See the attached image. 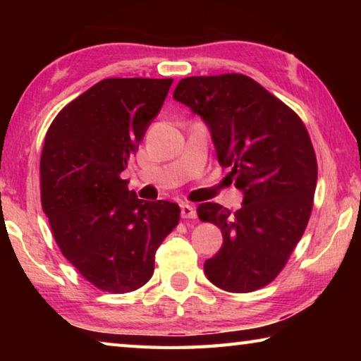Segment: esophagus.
Masks as SVG:
<instances>
[{
    "mask_svg": "<svg viewBox=\"0 0 361 361\" xmlns=\"http://www.w3.org/2000/svg\"><path fill=\"white\" fill-rule=\"evenodd\" d=\"M180 209H181V216H183V218H191V219H194L195 216H197V212H195V207L191 205V204H181Z\"/></svg>",
    "mask_w": 361,
    "mask_h": 361,
    "instance_id": "34e87169",
    "label": "esophagus"
}]
</instances>
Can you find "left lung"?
Here are the masks:
<instances>
[{"label":"left lung","mask_w":361,"mask_h":361,"mask_svg":"<svg viewBox=\"0 0 361 361\" xmlns=\"http://www.w3.org/2000/svg\"><path fill=\"white\" fill-rule=\"evenodd\" d=\"M173 99L210 129L221 167L243 192L237 212L205 202L202 221L221 229L223 245L204 262L207 279L231 293L271 283L309 223L317 159L307 129L291 108L245 75L181 79Z\"/></svg>","instance_id":"obj_1"}]
</instances>
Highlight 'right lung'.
I'll list each match as a JSON object with an SVG mask.
<instances>
[{
	"mask_svg": "<svg viewBox=\"0 0 361 361\" xmlns=\"http://www.w3.org/2000/svg\"><path fill=\"white\" fill-rule=\"evenodd\" d=\"M173 79L108 78L70 102L46 133L41 204L60 252L108 293H129L154 272L156 250L180 207L148 202L121 178Z\"/></svg>",
	"mask_w": 361,
	"mask_h": 361,
	"instance_id": "right-lung-1",
	"label": "right lung"
}]
</instances>
